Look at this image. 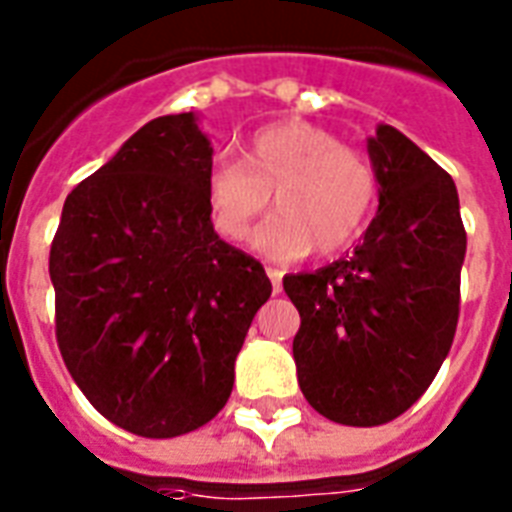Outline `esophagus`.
Masks as SVG:
<instances>
[{"label": "esophagus", "mask_w": 512, "mask_h": 512, "mask_svg": "<svg viewBox=\"0 0 512 512\" xmlns=\"http://www.w3.org/2000/svg\"><path fill=\"white\" fill-rule=\"evenodd\" d=\"M265 273H268V279H271L273 295H279V292H281V276H284V271H279V268L268 265V268H265Z\"/></svg>", "instance_id": "1"}]
</instances>
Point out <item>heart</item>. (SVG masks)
Segmentation results:
<instances>
[{
  "label": "heart",
  "instance_id": "b5f03b06",
  "mask_svg": "<svg viewBox=\"0 0 512 512\" xmlns=\"http://www.w3.org/2000/svg\"><path fill=\"white\" fill-rule=\"evenodd\" d=\"M255 233V247L276 260L316 249L332 257L348 249L372 220L380 180L372 159L337 135L305 122L281 119L255 130L241 159L217 156L207 175L209 220L217 236L239 244L271 204Z\"/></svg>",
  "mask_w": 512,
  "mask_h": 512
}]
</instances>
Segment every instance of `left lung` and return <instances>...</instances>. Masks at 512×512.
<instances>
[{"label":"left lung","mask_w":512,"mask_h":512,"mask_svg":"<svg viewBox=\"0 0 512 512\" xmlns=\"http://www.w3.org/2000/svg\"><path fill=\"white\" fill-rule=\"evenodd\" d=\"M380 207L353 255L284 276L300 311L292 353L308 404L353 428L385 425L428 390L460 319L465 225L449 172L396 127L369 138Z\"/></svg>","instance_id":"1"}]
</instances>
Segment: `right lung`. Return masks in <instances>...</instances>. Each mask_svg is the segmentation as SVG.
Wrapping results in <instances>:
<instances>
[{
    "label": "right lung",
    "mask_w": 512,
    "mask_h": 512,
    "mask_svg": "<svg viewBox=\"0 0 512 512\" xmlns=\"http://www.w3.org/2000/svg\"><path fill=\"white\" fill-rule=\"evenodd\" d=\"M209 167L196 114L159 116L68 193L52 239L60 356L135 436H183L223 409L271 297L263 265L212 228Z\"/></svg>",
    "instance_id": "add662e5"
}]
</instances>
